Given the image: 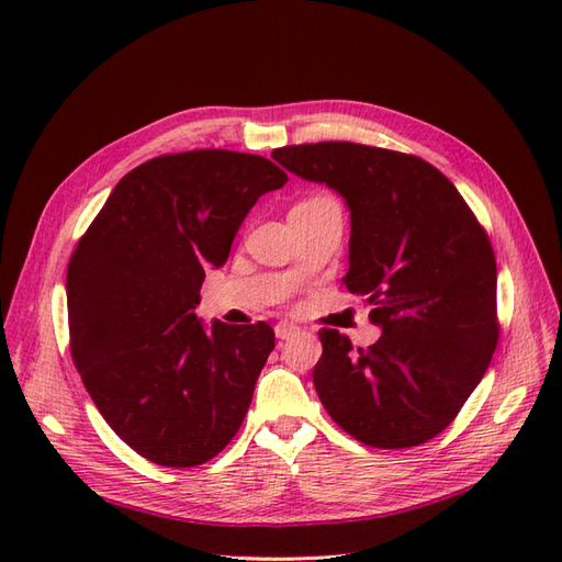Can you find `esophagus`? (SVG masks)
<instances>
[{
	"label": "esophagus",
	"instance_id": "34e87169",
	"mask_svg": "<svg viewBox=\"0 0 562 562\" xmlns=\"http://www.w3.org/2000/svg\"><path fill=\"white\" fill-rule=\"evenodd\" d=\"M274 333H277L279 339H288V337H293L295 333H300V328L293 326V323H288V321H279L274 326Z\"/></svg>",
	"mask_w": 562,
	"mask_h": 562
}]
</instances>
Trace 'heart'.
<instances>
[{
    "label": "heart",
    "instance_id": "obj_1",
    "mask_svg": "<svg viewBox=\"0 0 562 562\" xmlns=\"http://www.w3.org/2000/svg\"><path fill=\"white\" fill-rule=\"evenodd\" d=\"M321 199H328V196H312L307 201H300V203H314V201H321Z\"/></svg>",
    "mask_w": 562,
    "mask_h": 562
}]
</instances>
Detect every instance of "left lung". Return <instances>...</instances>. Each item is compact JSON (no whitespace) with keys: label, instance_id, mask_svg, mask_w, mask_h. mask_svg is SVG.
I'll return each mask as SVG.
<instances>
[{"label":"left lung","instance_id":"8db88e82","mask_svg":"<svg viewBox=\"0 0 562 562\" xmlns=\"http://www.w3.org/2000/svg\"><path fill=\"white\" fill-rule=\"evenodd\" d=\"M271 157L345 196V283L382 328L368 349L318 330L314 386L323 407L370 448L427 443L462 411L499 339L487 232L457 187L415 155L328 140L279 147Z\"/></svg>","mask_w":562,"mask_h":562}]
</instances>
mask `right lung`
Returning <instances> with one entry per match:
<instances>
[{"label": "right lung", "instance_id": "1", "mask_svg": "<svg viewBox=\"0 0 562 562\" xmlns=\"http://www.w3.org/2000/svg\"><path fill=\"white\" fill-rule=\"evenodd\" d=\"M288 176L258 155H161L116 182L67 265L70 351L112 431L159 467L206 464L239 431L274 330L196 321L206 267Z\"/></svg>", "mask_w": 562, "mask_h": 562}]
</instances>
